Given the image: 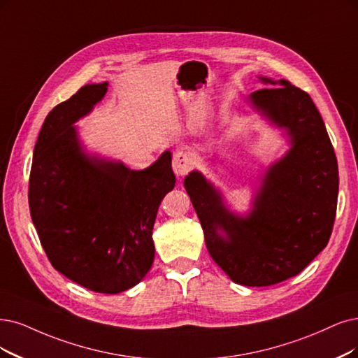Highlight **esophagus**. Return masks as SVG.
Here are the masks:
<instances>
[{
	"instance_id": "34e87169",
	"label": "esophagus",
	"mask_w": 358,
	"mask_h": 358,
	"mask_svg": "<svg viewBox=\"0 0 358 358\" xmlns=\"http://www.w3.org/2000/svg\"><path fill=\"white\" fill-rule=\"evenodd\" d=\"M192 166H193V162H192V157L187 152L177 150L174 153V156H172V169H174L177 177L186 176L187 172L192 169Z\"/></svg>"
}]
</instances>
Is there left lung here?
Masks as SVG:
<instances>
[{"instance_id": "8db88e82", "label": "left lung", "mask_w": 358, "mask_h": 358, "mask_svg": "<svg viewBox=\"0 0 358 358\" xmlns=\"http://www.w3.org/2000/svg\"><path fill=\"white\" fill-rule=\"evenodd\" d=\"M268 88L248 101L289 141L257 178L252 209L242 215L201 171L184 178L209 255L234 283L271 286L294 277L326 248L338 203V162L323 119L306 91L258 76Z\"/></svg>"}]
</instances>
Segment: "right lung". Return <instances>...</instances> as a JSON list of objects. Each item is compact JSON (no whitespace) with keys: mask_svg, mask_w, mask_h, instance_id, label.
Masks as SVG:
<instances>
[{"mask_svg":"<svg viewBox=\"0 0 358 358\" xmlns=\"http://www.w3.org/2000/svg\"><path fill=\"white\" fill-rule=\"evenodd\" d=\"M108 87L87 84L47 115L34 149L29 208L52 267L94 292L119 294L152 267L156 214L176 176L169 150L140 171L87 152L75 124Z\"/></svg>","mask_w":358,"mask_h":358,"instance_id":"obj_1","label":"right lung"}]
</instances>
